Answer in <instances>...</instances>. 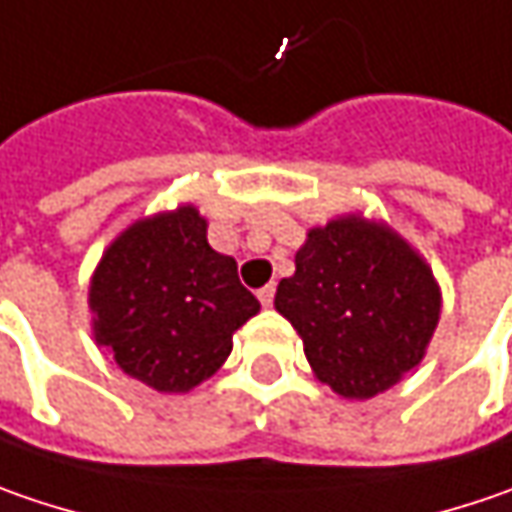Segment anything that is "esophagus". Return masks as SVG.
<instances>
[{"instance_id":"esophagus-1","label":"esophagus","mask_w":512,"mask_h":512,"mask_svg":"<svg viewBox=\"0 0 512 512\" xmlns=\"http://www.w3.org/2000/svg\"><path fill=\"white\" fill-rule=\"evenodd\" d=\"M256 296H259V302H262L265 308H270V305H273V296H276V285L270 282V285H265V288H262Z\"/></svg>"}]
</instances>
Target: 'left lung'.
Masks as SVG:
<instances>
[{"label": "left lung", "instance_id": "obj_1", "mask_svg": "<svg viewBox=\"0 0 512 512\" xmlns=\"http://www.w3.org/2000/svg\"><path fill=\"white\" fill-rule=\"evenodd\" d=\"M273 305L302 337L325 386L369 400L423 360L441 317V288L392 227L340 216L308 230Z\"/></svg>", "mask_w": 512, "mask_h": 512}]
</instances>
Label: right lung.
<instances>
[{
  "instance_id": "obj_1",
  "label": "right lung",
  "mask_w": 512,
  "mask_h": 512,
  "mask_svg": "<svg viewBox=\"0 0 512 512\" xmlns=\"http://www.w3.org/2000/svg\"><path fill=\"white\" fill-rule=\"evenodd\" d=\"M89 305L97 345L155 392L204 383L233 351V334L259 314L236 259L210 247L192 204L126 227L91 276Z\"/></svg>"
}]
</instances>
